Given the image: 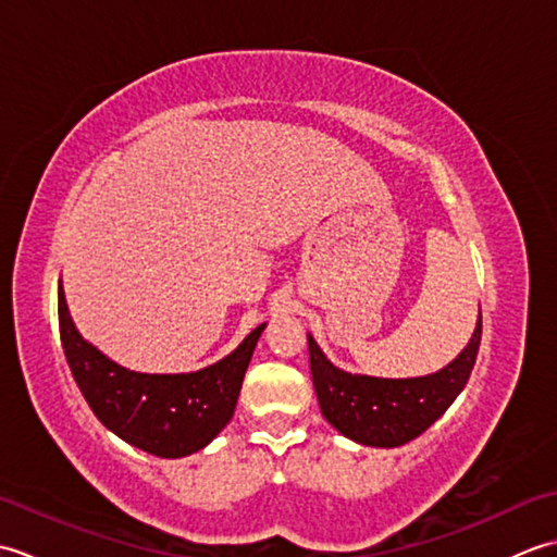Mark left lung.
Instances as JSON below:
<instances>
[{
    "mask_svg": "<svg viewBox=\"0 0 557 557\" xmlns=\"http://www.w3.org/2000/svg\"><path fill=\"white\" fill-rule=\"evenodd\" d=\"M481 342L474 335L441 371L419 377H375L342 371L309 335L311 375L325 421L349 441L369 447H399L443 417L465 389Z\"/></svg>",
    "mask_w": 557,
    "mask_h": 557,
    "instance_id": "left-lung-1",
    "label": "left lung"
}]
</instances>
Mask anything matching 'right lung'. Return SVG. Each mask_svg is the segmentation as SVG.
<instances>
[{"instance_id":"add662e5","label":"right lung","mask_w":557,"mask_h":557,"mask_svg":"<svg viewBox=\"0 0 557 557\" xmlns=\"http://www.w3.org/2000/svg\"><path fill=\"white\" fill-rule=\"evenodd\" d=\"M253 327L227 357L191 373H138L83 339L59 280V333L69 369L92 413L122 441L176 459L203 449L230 423L256 342Z\"/></svg>"}]
</instances>
